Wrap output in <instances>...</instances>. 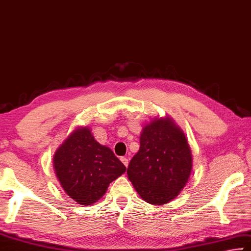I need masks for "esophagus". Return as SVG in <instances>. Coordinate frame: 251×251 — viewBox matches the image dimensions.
I'll use <instances>...</instances> for the list:
<instances>
[{"label": "esophagus", "instance_id": "esophagus-1", "mask_svg": "<svg viewBox=\"0 0 251 251\" xmlns=\"http://www.w3.org/2000/svg\"><path fill=\"white\" fill-rule=\"evenodd\" d=\"M120 160H121L122 163L125 164L126 167H128V164H129V160H128V159H126V157H121V158H120Z\"/></svg>", "mask_w": 251, "mask_h": 251}]
</instances>
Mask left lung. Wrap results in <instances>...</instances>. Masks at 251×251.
<instances>
[{
    "label": "left lung",
    "instance_id": "1",
    "mask_svg": "<svg viewBox=\"0 0 251 251\" xmlns=\"http://www.w3.org/2000/svg\"><path fill=\"white\" fill-rule=\"evenodd\" d=\"M191 169L192 154L186 135L167 117L145 126L140 149L131 159L126 174L139 196L158 206L179 195Z\"/></svg>",
    "mask_w": 251,
    "mask_h": 251
}]
</instances>
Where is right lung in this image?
Segmentation results:
<instances>
[{
	"mask_svg": "<svg viewBox=\"0 0 251 251\" xmlns=\"http://www.w3.org/2000/svg\"><path fill=\"white\" fill-rule=\"evenodd\" d=\"M53 167L63 190L81 206L97 202L109 184L126 170L112 150L94 139L88 126L75 129L57 148Z\"/></svg>",
	"mask_w": 251,
	"mask_h": 251,
	"instance_id": "obj_1",
	"label": "right lung"
}]
</instances>
